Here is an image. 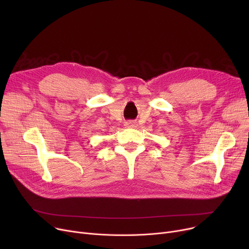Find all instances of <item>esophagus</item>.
I'll list each match as a JSON object with an SVG mask.
<instances>
[{"mask_svg":"<svg viewBox=\"0 0 249 249\" xmlns=\"http://www.w3.org/2000/svg\"><path fill=\"white\" fill-rule=\"evenodd\" d=\"M136 122L135 121H127L126 123H125V126L126 127H136Z\"/></svg>","mask_w":249,"mask_h":249,"instance_id":"esophagus-1","label":"esophagus"}]
</instances>
